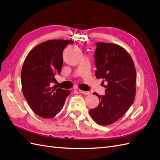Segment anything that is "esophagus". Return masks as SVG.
I'll list each match as a JSON object with an SVG mask.
<instances>
[{
	"label": "esophagus",
	"mask_w": 160,
	"mask_h": 160,
	"mask_svg": "<svg viewBox=\"0 0 160 160\" xmlns=\"http://www.w3.org/2000/svg\"><path fill=\"white\" fill-rule=\"evenodd\" d=\"M79 92L82 94H83V95H90V94H91V92L88 91H82V90H79Z\"/></svg>",
	"instance_id": "esophagus-1"
}]
</instances>
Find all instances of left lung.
<instances>
[{
	"instance_id": "obj_1",
	"label": "left lung",
	"mask_w": 160,
	"mask_h": 160,
	"mask_svg": "<svg viewBox=\"0 0 160 160\" xmlns=\"http://www.w3.org/2000/svg\"><path fill=\"white\" fill-rule=\"evenodd\" d=\"M95 63L97 79L103 78L105 95L94 92L100 102L90 109L97 124L109 125L124 115L134 103L136 92V69L132 57L124 48L112 43L97 42Z\"/></svg>"
}]
</instances>
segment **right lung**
I'll use <instances>...</instances> for the list:
<instances>
[{"label":"right lung","instance_id":"add662e5","mask_svg":"<svg viewBox=\"0 0 160 160\" xmlns=\"http://www.w3.org/2000/svg\"><path fill=\"white\" fill-rule=\"evenodd\" d=\"M72 40H51L28 53L22 69V91L33 112L44 118H52L63 108L69 91L50 87L63 65V51Z\"/></svg>","mask_w":160,"mask_h":160}]
</instances>
